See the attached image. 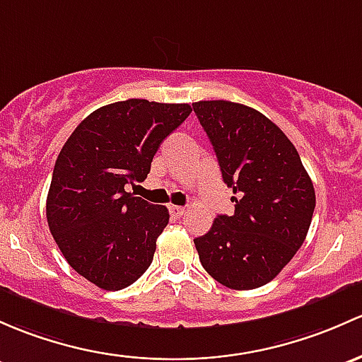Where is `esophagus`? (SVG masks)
<instances>
[{
  "instance_id": "esophagus-1",
  "label": "esophagus",
  "mask_w": 362,
  "mask_h": 362,
  "mask_svg": "<svg viewBox=\"0 0 362 362\" xmlns=\"http://www.w3.org/2000/svg\"><path fill=\"white\" fill-rule=\"evenodd\" d=\"M170 213L173 216H177V218H180V216L185 215V208L184 206H177V204H171Z\"/></svg>"
}]
</instances>
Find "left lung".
<instances>
[{
  "label": "left lung",
  "instance_id": "1",
  "mask_svg": "<svg viewBox=\"0 0 362 362\" xmlns=\"http://www.w3.org/2000/svg\"><path fill=\"white\" fill-rule=\"evenodd\" d=\"M192 109L235 203L234 215L216 216L194 245L213 279L230 290H255L305 241L314 185L290 139L262 112L229 100L194 102Z\"/></svg>",
  "mask_w": 362,
  "mask_h": 362
}]
</instances>
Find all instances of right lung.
Instances as JSON below:
<instances>
[{"instance_id": "right-lung-1", "label": "right lung", "mask_w": 362, "mask_h": 362, "mask_svg": "<svg viewBox=\"0 0 362 362\" xmlns=\"http://www.w3.org/2000/svg\"><path fill=\"white\" fill-rule=\"evenodd\" d=\"M191 112L189 104L130 98L91 112L64 144L48 227L67 264L95 286L123 290L149 269L168 210L124 187L146 180L161 142Z\"/></svg>"}]
</instances>
